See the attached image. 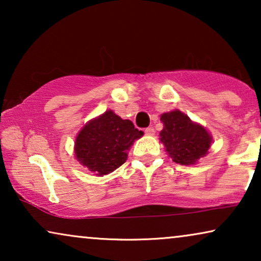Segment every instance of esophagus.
<instances>
[{"label":"esophagus","mask_w":261,"mask_h":261,"mask_svg":"<svg viewBox=\"0 0 261 261\" xmlns=\"http://www.w3.org/2000/svg\"><path fill=\"white\" fill-rule=\"evenodd\" d=\"M154 128H153V127H148V128H146V129H145V133L146 134H147V135H153V134H154Z\"/></svg>","instance_id":"34e87169"}]
</instances>
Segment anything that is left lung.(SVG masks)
Wrapping results in <instances>:
<instances>
[{"label":"left lung","instance_id":"1","mask_svg":"<svg viewBox=\"0 0 261 261\" xmlns=\"http://www.w3.org/2000/svg\"><path fill=\"white\" fill-rule=\"evenodd\" d=\"M160 121L164 128L159 133V140L174 163L195 165L208 154L213 137L201 123L178 109L162 114Z\"/></svg>","mask_w":261,"mask_h":261}]
</instances>
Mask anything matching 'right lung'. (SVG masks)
<instances>
[{"label":"right lung","instance_id":"right-lung-1","mask_svg":"<svg viewBox=\"0 0 261 261\" xmlns=\"http://www.w3.org/2000/svg\"><path fill=\"white\" fill-rule=\"evenodd\" d=\"M144 132L108 109L88 121L74 141V158L82 166L102 177L126 163L128 151Z\"/></svg>","mask_w":261,"mask_h":261}]
</instances>
